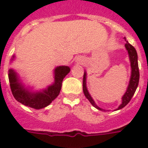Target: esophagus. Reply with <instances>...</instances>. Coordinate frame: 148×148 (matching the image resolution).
Returning a JSON list of instances; mask_svg holds the SVG:
<instances>
[{"label":"esophagus","instance_id":"obj_1","mask_svg":"<svg viewBox=\"0 0 148 148\" xmlns=\"http://www.w3.org/2000/svg\"><path fill=\"white\" fill-rule=\"evenodd\" d=\"M84 59L83 58H81V57H79V58H77L76 59V62L77 63V64H83L84 63Z\"/></svg>","mask_w":148,"mask_h":148}]
</instances>
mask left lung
<instances>
[{
    "mask_svg": "<svg viewBox=\"0 0 148 148\" xmlns=\"http://www.w3.org/2000/svg\"><path fill=\"white\" fill-rule=\"evenodd\" d=\"M125 48L128 52V56H129V60L131 62V78L129 81L128 86L127 88L126 92L124 93V95L122 97V102L120 104L119 107L116 109L115 110H120L122 108L125 107L127 103L130 102L131 100L132 97L134 95V93L136 91V89L138 88V83H139V77H140V74H139V68H138V53L136 51L135 48L130 45L127 41L125 44ZM87 72L84 71V78H83V91L84 94L85 95V97L88 98V100L90 101V103L92 104L95 108L100 110H104L103 109L101 108L100 107L95 103V101L93 100L92 97L90 96L89 94L87 88Z\"/></svg>",
    "mask_w": 148,
    "mask_h": 148,
    "instance_id": "left-lung-1",
    "label": "left lung"
}]
</instances>
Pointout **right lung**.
Listing matches in <instances>:
<instances>
[{
  "mask_svg": "<svg viewBox=\"0 0 148 148\" xmlns=\"http://www.w3.org/2000/svg\"><path fill=\"white\" fill-rule=\"evenodd\" d=\"M14 58L15 55H13L10 61L12 62ZM70 71L71 69L68 66L55 67L53 70L54 81L53 83L41 90L34 91L25 86L14 70L9 69L8 78L13 96L18 102L29 108L37 110L46 108L59 95L63 80Z\"/></svg>",
  "mask_w": 148,
  "mask_h": 148,
  "instance_id": "right-lung-1",
  "label": "right lung"
}]
</instances>
